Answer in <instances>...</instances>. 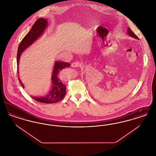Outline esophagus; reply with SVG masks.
I'll list each match as a JSON object with an SVG mask.
<instances>
[{"instance_id": "1", "label": "esophagus", "mask_w": 156, "mask_h": 156, "mask_svg": "<svg viewBox=\"0 0 156 156\" xmlns=\"http://www.w3.org/2000/svg\"><path fill=\"white\" fill-rule=\"evenodd\" d=\"M82 64L79 62H74L73 63H72L71 64V67H73V68H76V67H81Z\"/></svg>"}]
</instances>
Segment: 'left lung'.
I'll list each match as a JSON object with an SVG mask.
<instances>
[{
    "instance_id": "1",
    "label": "left lung",
    "mask_w": 156,
    "mask_h": 156,
    "mask_svg": "<svg viewBox=\"0 0 156 156\" xmlns=\"http://www.w3.org/2000/svg\"><path fill=\"white\" fill-rule=\"evenodd\" d=\"M127 34H128V35H129V36H130L131 37H133V38H135V39L139 40V38L137 37V36H136V34H134V33L130 29L127 28Z\"/></svg>"
}]
</instances>
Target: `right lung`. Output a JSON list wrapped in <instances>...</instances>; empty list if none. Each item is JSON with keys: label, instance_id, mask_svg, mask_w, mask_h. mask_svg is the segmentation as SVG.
<instances>
[{"label": "right lung", "instance_id": "1", "mask_svg": "<svg viewBox=\"0 0 156 156\" xmlns=\"http://www.w3.org/2000/svg\"><path fill=\"white\" fill-rule=\"evenodd\" d=\"M47 19L44 18H40L32 26L30 31L26 34V36L23 38L22 41L18 47L17 54V74L19 76V65L21 54L26 48L34 43L38 38L41 37L47 26ZM70 64L68 62L57 61L54 62V66L52 70L51 75V88L49 92L45 96L43 97H34L31 96L32 98L38 102L44 104H53L57 102L61 99L66 95V87L59 78V73L63 69L69 67ZM19 81L20 82L23 88H24L20 78L19 77Z\"/></svg>", "mask_w": 156, "mask_h": 156}]
</instances>
